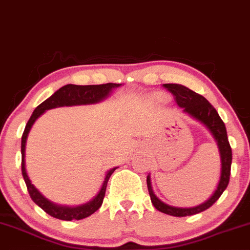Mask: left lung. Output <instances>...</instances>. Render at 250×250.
I'll list each match as a JSON object with an SVG mask.
<instances>
[{"instance_id": "obj_1", "label": "left lung", "mask_w": 250, "mask_h": 250, "mask_svg": "<svg viewBox=\"0 0 250 250\" xmlns=\"http://www.w3.org/2000/svg\"><path fill=\"white\" fill-rule=\"evenodd\" d=\"M167 90L170 91L175 96V101H176L177 105L183 109L185 113H187L195 120L205 125L206 127L209 129L211 135L214 136L215 141L217 142V147L220 150V157H221V175L219 185H217L216 189H215L214 194L211 195L206 202L201 203V205L196 206L193 208H177L171 207V206L166 205L162 202L156 195L154 194L153 188H151L150 176H147V186L149 195H150L151 203L154 207L160 210L161 213L171 215V216L183 217L189 216V215H195L201 211L206 210L209 207L214 205L219 197L222 195L223 191L226 190L227 186L229 183V177H230V167H231V148L229 145L228 136H227L226 125L223 123L221 117L217 114L216 109L209 103L207 100L205 99L200 94L195 93V91L190 90V89L185 87V85L176 84V83H167L163 84Z\"/></svg>"}]
</instances>
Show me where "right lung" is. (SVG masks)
<instances>
[{"instance_id": "obj_1", "label": "right lung", "mask_w": 250, "mask_h": 250, "mask_svg": "<svg viewBox=\"0 0 250 250\" xmlns=\"http://www.w3.org/2000/svg\"><path fill=\"white\" fill-rule=\"evenodd\" d=\"M121 84L117 83H105V84H93V85H76V84H67L63 85L59 90L51 95L49 99L45 100L41 104L37 105L35 110L31 114L29 121L25 125L23 135H22V142H21V154H22V175L25 185H27L28 193H29L31 200L42 208L43 210L50 216L55 217V219L71 221V220H82L84 217L90 216L95 211L101 207L103 199H104L105 188H107V183L109 177L111 174L115 171L116 168L110 169L105 175L104 181L101 189H100L99 194L94 197L93 200L84 205L77 206V207H65V206H59L55 203L50 202L49 200L45 199L43 195L40 193L37 189L31 185V181L28 177L27 170H25V142H27L28 134H29L31 127H33L34 122L39 119L40 116L44 113L48 109H53L57 107H64V105H77V104H91V103H97L102 100H104L109 94L111 93L114 88L120 87Z\"/></svg>"}]
</instances>
